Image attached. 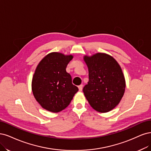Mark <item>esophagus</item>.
I'll return each mask as SVG.
<instances>
[{
  "mask_svg": "<svg viewBox=\"0 0 151 151\" xmlns=\"http://www.w3.org/2000/svg\"><path fill=\"white\" fill-rule=\"evenodd\" d=\"M83 86L82 85H79L78 86V89H79V91H81L82 90V89H83Z\"/></svg>",
  "mask_w": 151,
  "mask_h": 151,
  "instance_id": "1",
  "label": "esophagus"
}]
</instances>
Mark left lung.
I'll return each instance as SVG.
<instances>
[{
    "label": "left lung",
    "instance_id": "left-lung-1",
    "mask_svg": "<svg viewBox=\"0 0 151 151\" xmlns=\"http://www.w3.org/2000/svg\"><path fill=\"white\" fill-rule=\"evenodd\" d=\"M89 81L83 91L94 110L105 113L113 110L122 98L125 80L122 70L114 58L104 52L85 55Z\"/></svg>",
    "mask_w": 151,
    "mask_h": 151
}]
</instances>
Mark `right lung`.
<instances>
[{
  "mask_svg": "<svg viewBox=\"0 0 151 151\" xmlns=\"http://www.w3.org/2000/svg\"><path fill=\"white\" fill-rule=\"evenodd\" d=\"M73 55L58 52L47 55L39 63L32 80V91L43 109L57 113L66 109L78 88L66 71Z\"/></svg>",
  "mask_w": 151,
  "mask_h": 151,
  "instance_id": "1",
  "label": "right lung"
}]
</instances>
